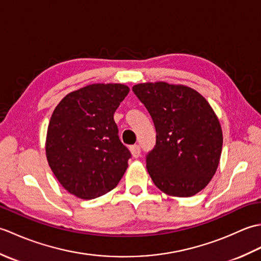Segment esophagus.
I'll return each instance as SVG.
<instances>
[{
    "label": "esophagus",
    "mask_w": 261,
    "mask_h": 261,
    "mask_svg": "<svg viewBox=\"0 0 261 261\" xmlns=\"http://www.w3.org/2000/svg\"><path fill=\"white\" fill-rule=\"evenodd\" d=\"M130 151H131V154L132 157L135 158H138L140 156V147L138 145H135V146H131L130 147Z\"/></svg>",
    "instance_id": "esophagus-1"
}]
</instances>
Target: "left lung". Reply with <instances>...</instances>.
<instances>
[{"label": "left lung", "mask_w": 261, "mask_h": 261, "mask_svg": "<svg viewBox=\"0 0 261 261\" xmlns=\"http://www.w3.org/2000/svg\"><path fill=\"white\" fill-rule=\"evenodd\" d=\"M156 127L147 170L169 196L190 197L207 186L220 164L223 134L218 115L192 87L166 82L132 87Z\"/></svg>", "instance_id": "8db88e82"}]
</instances>
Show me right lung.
Listing matches in <instances>:
<instances>
[{"mask_svg":"<svg viewBox=\"0 0 261 261\" xmlns=\"http://www.w3.org/2000/svg\"><path fill=\"white\" fill-rule=\"evenodd\" d=\"M130 88L95 83L68 93L55 108L46 137L49 167L66 191L82 199L111 192L127 168L114 112Z\"/></svg>","mask_w":261,"mask_h":261,"instance_id":"add662e5","label":"right lung"}]
</instances>
